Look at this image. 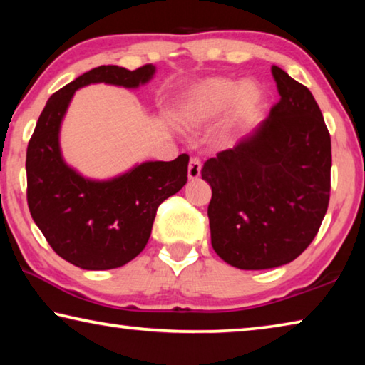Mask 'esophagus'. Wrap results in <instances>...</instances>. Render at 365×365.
Segmentation results:
<instances>
[{
    "label": "esophagus",
    "mask_w": 365,
    "mask_h": 365,
    "mask_svg": "<svg viewBox=\"0 0 365 365\" xmlns=\"http://www.w3.org/2000/svg\"><path fill=\"white\" fill-rule=\"evenodd\" d=\"M201 175V160L197 158H191L188 164V178L190 180H197Z\"/></svg>",
    "instance_id": "1"
}]
</instances>
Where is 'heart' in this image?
<instances>
[{
	"mask_svg": "<svg viewBox=\"0 0 365 365\" xmlns=\"http://www.w3.org/2000/svg\"><path fill=\"white\" fill-rule=\"evenodd\" d=\"M262 104V90L252 80L235 82L207 78L196 85L177 108V122L187 130H200L228 113V130L246 127Z\"/></svg>",
	"mask_w": 365,
	"mask_h": 365,
	"instance_id": "heart-1",
	"label": "heart"
}]
</instances>
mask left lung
<instances>
[{"label":"left lung","instance_id":"8db88e82","mask_svg":"<svg viewBox=\"0 0 365 365\" xmlns=\"http://www.w3.org/2000/svg\"><path fill=\"white\" fill-rule=\"evenodd\" d=\"M280 101L232 150L202 165L212 188L211 243L237 269L294 261L316 237L330 200L331 141L304 85L272 66Z\"/></svg>","mask_w":365,"mask_h":365}]
</instances>
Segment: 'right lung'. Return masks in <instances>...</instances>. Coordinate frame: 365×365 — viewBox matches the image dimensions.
Returning a JSON list of instances; mask_svg holds the SVG:
<instances>
[{
  "instance_id": "obj_1",
  "label": "right lung",
  "mask_w": 365,
  "mask_h": 365,
  "mask_svg": "<svg viewBox=\"0 0 365 365\" xmlns=\"http://www.w3.org/2000/svg\"><path fill=\"white\" fill-rule=\"evenodd\" d=\"M156 67L137 71L100 66L49 98L27 146V202L49 246L85 270L117 269L137 257L151 235L156 211L188 180V154L146 160L125 174L93 180L71 168L59 145L61 123L73 93L91 83L138 88Z\"/></svg>"
}]
</instances>
